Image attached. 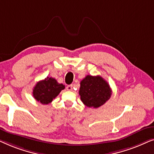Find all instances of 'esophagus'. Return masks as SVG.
<instances>
[{
  "instance_id": "obj_1",
  "label": "esophagus",
  "mask_w": 154,
  "mask_h": 154,
  "mask_svg": "<svg viewBox=\"0 0 154 154\" xmlns=\"http://www.w3.org/2000/svg\"><path fill=\"white\" fill-rule=\"evenodd\" d=\"M73 86L71 85H67L66 86V90H69V91H70V90H72V89H73Z\"/></svg>"
}]
</instances>
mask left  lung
<instances>
[{
	"mask_svg": "<svg viewBox=\"0 0 154 154\" xmlns=\"http://www.w3.org/2000/svg\"><path fill=\"white\" fill-rule=\"evenodd\" d=\"M112 91L109 83L100 75H88L81 81L79 94L88 107L98 108L110 99Z\"/></svg>",
	"mask_w": 154,
	"mask_h": 154,
	"instance_id": "obj_1",
	"label": "left lung"
}]
</instances>
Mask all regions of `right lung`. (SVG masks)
<instances>
[{
  "label": "right lung",
  "instance_id": "add662e5",
  "mask_svg": "<svg viewBox=\"0 0 154 154\" xmlns=\"http://www.w3.org/2000/svg\"><path fill=\"white\" fill-rule=\"evenodd\" d=\"M64 88L63 84L58 83L53 78L47 77L36 83L33 89V96L42 104H48Z\"/></svg>",
  "mask_w": 154,
  "mask_h": 154
}]
</instances>
